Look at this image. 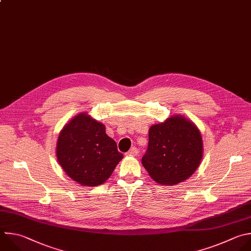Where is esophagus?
I'll return each mask as SVG.
<instances>
[{"mask_svg": "<svg viewBox=\"0 0 251 251\" xmlns=\"http://www.w3.org/2000/svg\"><path fill=\"white\" fill-rule=\"evenodd\" d=\"M128 153H129L130 155H134V156H136V155H138V154H139V151H138V149H137L136 147H133V148H131V149L129 150Z\"/></svg>", "mask_w": 251, "mask_h": 251, "instance_id": "1", "label": "esophagus"}]
</instances>
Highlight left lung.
Returning <instances> with one entry per match:
<instances>
[{
	"label": "left lung",
	"instance_id": "8db88e82",
	"mask_svg": "<svg viewBox=\"0 0 251 251\" xmlns=\"http://www.w3.org/2000/svg\"><path fill=\"white\" fill-rule=\"evenodd\" d=\"M202 154V137L197 127L184 117L173 116L150 128L142 163L155 182L175 185L195 173Z\"/></svg>",
	"mask_w": 251,
	"mask_h": 251
}]
</instances>
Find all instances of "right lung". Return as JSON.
Masks as SVG:
<instances>
[{"mask_svg": "<svg viewBox=\"0 0 251 251\" xmlns=\"http://www.w3.org/2000/svg\"><path fill=\"white\" fill-rule=\"evenodd\" d=\"M114 140L102 123L88 114L76 115L61 131L57 158L65 173L83 186L102 184L122 159Z\"/></svg>", "mask_w": 251, "mask_h": 251, "instance_id": "1", "label": "right lung"}]
</instances>
